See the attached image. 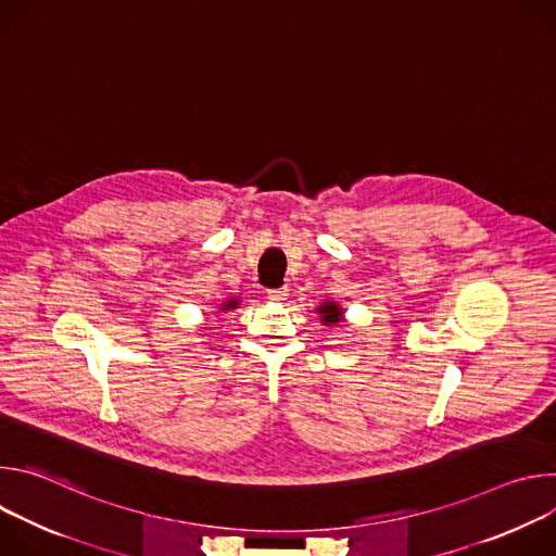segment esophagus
<instances>
[{
	"mask_svg": "<svg viewBox=\"0 0 556 556\" xmlns=\"http://www.w3.org/2000/svg\"><path fill=\"white\" fill-rule=\"evenodd\" d=\"M286 296H288V288H275V290H268V299H270V301H275V303L286 301Z\"/></svg>",
	"mask_w": 556,
	"mask_h": 556,
	"instance_id": "obj_1",
	"label": "esophagus"
}]
</instances>
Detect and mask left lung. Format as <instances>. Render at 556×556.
Returning a JSON list of instances; mask_svg holds the SVG:
<instances>
[{"mask_svg":"<svg viewBox=\"0 0 556 556\" xmlns=\"http://www.w3.org/2000/svg\"><path fill=\"white\" fill-rule=\"evenodd\" d=\"M314 312L319 314L321 324L328 326V328H332V326H343V324H345V309H343L337 301H332V299L321 301L319 305H316Z\"/></svg>","mask_w":556,"mask_h":556,"instance_id":"1","label":"left lung"}]
</instances>
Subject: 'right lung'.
Masks as SVG:
<instances>
[{
    "mask_svg": "<svg viewBox=\"0 0 556 556\" xmlns=\"http://www.w3.org/2000/svg\"><path fill=\"white\" fill-rule=\"evenodd\" d=\"M240 303H242V301L237 299V296H228L226 301H222V303H219L217 312H224V314H226V312H230V309H235V307H240Z\"/></svg>",
    "mask_w": 556,
    "mask_h": 556,
    "instance_id": "right-lung-1",
    "label": "right lung"
}]
</instances>
